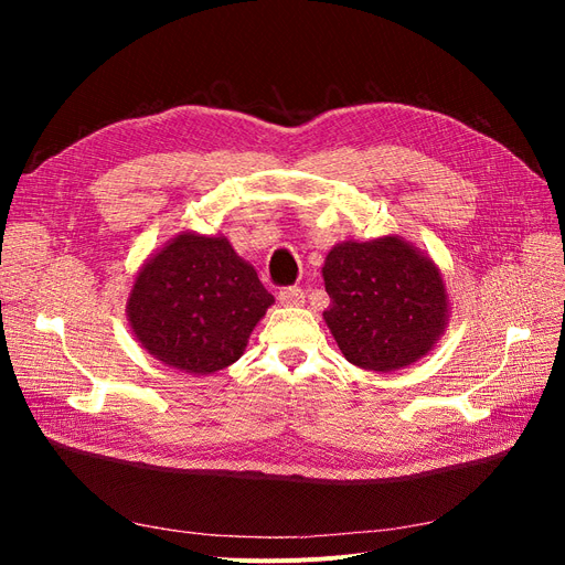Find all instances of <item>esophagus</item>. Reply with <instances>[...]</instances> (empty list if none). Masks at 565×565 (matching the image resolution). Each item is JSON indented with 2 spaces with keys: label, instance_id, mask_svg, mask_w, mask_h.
<instances>
[{
  "label": "esophagus",
  "instance_id": "obj_1",
  "mask_svg": "<svg viewBox=\"0 0 565 565\" xmlns=\"http://www.w3.org/2000/svg\"><path fill=\"white\" fill-rule=\"evenodd\" d=\"M278 301L282 306H303L306 295H303V289H299V287H285L278 292Z\"/></svg>",
  "mask_w": 565,
  "mask_h": 565
}]
</instances>
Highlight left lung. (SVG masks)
<instances>
[{
    "mask_svg": "<svg viewBox=\"0 0 565 565\" xmlns=\"http://www.w3.org/2000/svg\"><path fill=\"white\" fill-rule=\"evenodd\" d=\"M322 280L332 301L322 318L358 367L403 370L446 334L450 297L443 273L401 235L334 245L324 256Z\"/></svg>",
    "mask_w": 565,
    "mask_h": 565,
    "instance_id": "obj_1",
    "label": "left lung"
}]
</instances>
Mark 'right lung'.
<instances>
[{
	"instance_id": "1",
	"label": "right lung",
	"mask_w": 565,
	"mask_h": 565,
	"mask_svg": "<svg viewBox=\"0 0 565 565\" xmlns=\"http://www.w3.org/2000/svg\"><path fill=\"white\" fill-rule=\"evenodd\" d=\"M276 303L226 235L181 231L152 252L127 299L129 328L156 361L188 374L233 365Z\"/></svg>"
}]
</instances>
